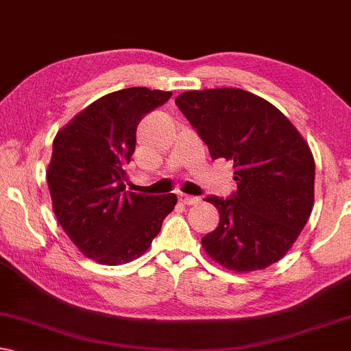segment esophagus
I'll list each match as a JSON object with an SVG mask.
<instances>
[{
  "instance_id": "1",
  "label": "esophagus",
  "mask_w": 351,
  "mask_h": 351,
  "mask_svg": "<svg viewBox=\"0 0 351 351\" xmlns=\"http://www.w3.org/2000/svg\"><path fill=\"white\" fill-rule=\"evenodd\" d=\"M179 200L184 203V205H197L200 203V198L198 197H192V195H185V193H180Z\"/></svg>"
}]
</instances>
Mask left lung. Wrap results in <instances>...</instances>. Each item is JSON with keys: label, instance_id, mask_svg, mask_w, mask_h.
<instances>
[{"label": "left lung", "instance_id": "left-lung-1", "mask_svg": "<svg viewBox=\"0 0 351 351\" xmlns=\"http://www.w3.org/2000/svg\"><path fill=\"white\" fill-rule=\"evenodd\" d=\"M213 159L232 161V197H206L219 224L202 237L211 261L249 274L293 247L314 206L309 145L274 104L244 89L187 90L176 99Z\"/></svg>", "mask_w": 351, "mask_h": 351}]
</instances>
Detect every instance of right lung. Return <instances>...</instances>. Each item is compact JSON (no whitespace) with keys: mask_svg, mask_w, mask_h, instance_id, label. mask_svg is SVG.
Returning <instances> with one entry per match:
<instances>
[{"mask_svg":"<svg viewBox=\"0 0 351 351\" xmlns=\"http://www.w3.org/2000/svg\"><path fill=\"white\" fill-rule=\"evenodd\" d=\"M171 96L148 88L115 90L56 133L47 167L53 213L80 252L102 265L141 257L174 210V193L149 197L125 189L138 123Z\"/></svg>","mask_w":351,"mask_h":351,"instance_id":"right-lung-1","label":"right lung"}]
</instances>
